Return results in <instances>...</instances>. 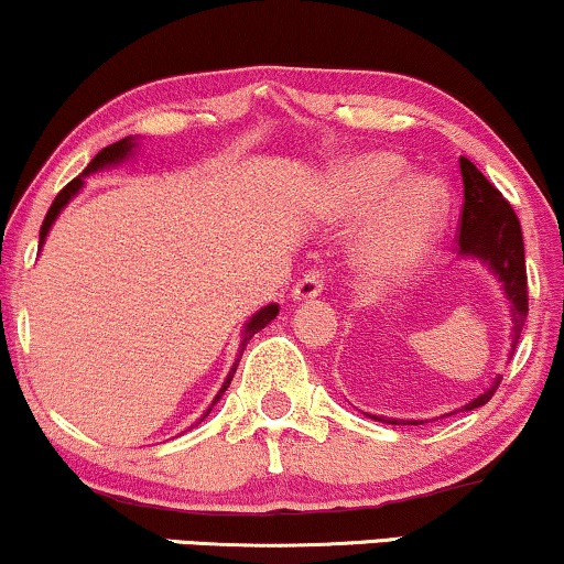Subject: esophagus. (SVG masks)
<instances>
[{"label": "esophagus", "instance_id": "esophagus-1", "mask_svg": "<svg viewBox=\"0 0 564 564\" xmlns=\"http://www.w3.org/2000/svg\"><path fill=\"white\" fill-rule=\"evenodd\" d=\"M323 273L321 270H310V273H304L300 281H296L294 286V300L296 302H304V300H315L317 294L323 291Z\"/></svg>", "mask_w": 564, "mask_h": 564}]
</instances>
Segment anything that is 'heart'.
I'll return each instance as SVG.
<instances>
[{
    "label": "heart",
    "instance_id": "b5f03b06",
    "mask_svg": "<svg viewBox=\"0 0 564 564\" xmlns=\"http://www.w3.org/2000/svg\"><path fill=\"white\" fill-rule=\"evenodd\" d=\"M404 178L393 154L370 152L338 165L323 186V209L334 220L370 215L359 257L372 273L412 268L436 239L446 215V194L431 178Z\"/></svg>",
    "mask_w": 564,
    "mask_h": 564
}]
</instances>
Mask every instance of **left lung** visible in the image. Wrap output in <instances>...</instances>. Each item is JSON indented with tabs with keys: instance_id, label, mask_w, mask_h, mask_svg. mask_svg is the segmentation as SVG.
<instances>
[{
	"instance_id": "8db88e82",
	"label": "left lung",
	"mask_w": 564,
	"mask_h": 564,
	"mask_svg": "<svg viewBox=\"0 0 564 564\" xmlns=\"http://www.w3.org/2000/svg\"><path fill=\"white\" fill-rule=\"evenodd\" d=\"M459 171L465 183V205L463 220H459V252L478 257L488 268L497 273L505 286L507 300L512 304V351L518 347L522 325L528 317V275H525V249H522V230L520 220L514 215L510 202L501 192L478 171L467 158H459ZM501 378H494V383L465 404L463 410H476L486 404L499 389ZM386 423L399 425V420H386ZM406 425H420V420H406Z\"/></svg>"
}]
</instances>
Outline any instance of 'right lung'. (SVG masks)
I'll list each match as a JSON object with an SVG mask.
<instances>
[{"instance_id":"add662e5","label":"right lung","mask_w":564,"mask_h":564,"mask_svg":"<svg viewBox=\"0 0 564 564\" xmlns=\"http://www.w3.org/2000/svg\"><path fill=\"white\" fill-rule=\"evenodd\" d=\"M131 149H133V139L131 135H128V139H120V141H115V144H110V147H105L101 149V152L97 154V158H94L91 162H88V167L84 171V175L86 173H94V171H99V167H105V165H115V162H120V160H126L128 154H131ZM80 178H73L70 183H67V186L63 188V192H59L57 196H54V202H52V207H50V213H46V217H44V223H42V230H39V243H44V239H46V234H50V228H52V223H54V217L59 215V209H63L67 202H70V196L78 192L80 188ZM278 315V304H268V307H262L260 312H257V315L252 317V321L247 323V328H243V341H241V351H243V347H247V341L249 338H252L257 330H262L264 325H268L270 321H273V317ZM241 359V357H239ZM239 359H236V365H239ZM236 365L234 368H230V372H228V378H226V383H223V389H220V393H217L215 397V402L217 399L223 397V391L228 389V383H230V378H234V372H236ZM213 402V404H215ZM209 410H213V406H209ZM207 410V412H209Z\"/></svg>"}]
</instances>
